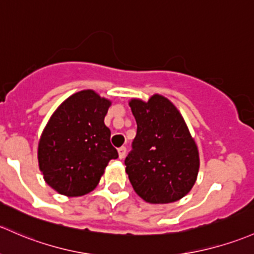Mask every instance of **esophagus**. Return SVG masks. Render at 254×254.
<instances>
[{
  "label": "esophagus",
  "mask_w": 254,
  "mask_h": 254,
  "mask_svg": "<svg viewBox=\"0 0 254 254\" xmlns=\"http://www.w3.org/2000/svg\"><path fill=\"white\" fill-rule=\"evenodd\" d=\"M118 154H119V158L120 159L124 158L125 154H127V147H124V146H123V147L118 148Z\"/></svg>",
  "instance_id": "34e87169"
}]
</instances>
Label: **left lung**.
<instances>
[{
  "label": "left lung",
  "mask_w": 254,
  "mask_h": 254,
  "mask_svg": "<svg viewBox=\"0 0 254 254\" xmlns=\"http://www.w3.org/2000/svg\"><path fill=\"white\" fill-rule=\"evenodd\" d=\"M137 132L125 158L136 193L148 203L179 201L191 191L199 169L196 142L185 120L168 98L131 100Z\"/></svg>",
  "instance_id": "left-lung-1"
}]
</instances>
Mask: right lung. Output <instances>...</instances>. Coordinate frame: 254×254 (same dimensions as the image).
Wrapping results in <instances>:
<instances>
[{"label":"right lung","instance_id":"add662e5","mask_svg":"<svg viewBox=\"0 0 254 254\" xmlns=\"http://www.w3.org/2000/svg\"><path fill=\"white\" fill-rule=\"evenodd\" d=\"M111 101L92 90L71 95L56 109L37 149L45 181L69 197L91 192L118 152L111 143L105 117Z\"/></svg>","mask_w":254,"mask_h":254}]
</instances>
